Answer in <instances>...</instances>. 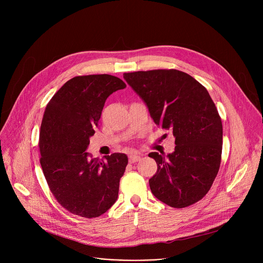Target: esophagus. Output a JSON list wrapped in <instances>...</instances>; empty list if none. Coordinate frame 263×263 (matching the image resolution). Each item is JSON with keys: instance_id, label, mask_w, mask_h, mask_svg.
I'll list each match as a JSON object with an SVG mask.
<instances>
[{"instance_id": "obj_1", "label": "esophagus", "mask_w": 263, "mask_h": 263, "mask_svg": "<svg viewBox=\"0 0 263 263\" xmlns=\"http://www.w3.org/2000/svg\"><path fill=\"white\" fill-rule=\"evenodd\" d=\"M140 158H141V156H140L139 154H137V153L130 154V155H129V162H130V163L137 162V161H139V160H140Z\"/></svg>"}]
</instances>
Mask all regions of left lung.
<instances>
[{
  "instance_id": "left-lung-1",
  "label": "left lung",
  "mask_w": 263,
  "mask_h": 263,
  "mask_svg": "<svg viewBox=\"0 0 263 263\" xmlns=\"http://www.w3.org/2000/svg\"><path fill=\"white\" fill-rule=\"evenodd\" d=\"M124 79L145 103L156 125L175 137V151L148 154L157 173L148 180L164 204L184 208L200 201L218 173L222 125L207 89L177 69L125 72Z\"/></svg>"
}]
</instances>
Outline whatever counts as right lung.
<instances>
[{
    "mask_svg": "<svg viewBox=\"0 0 263 263\" xmlns=\"http://www.w3.org/2000/svg\"><path fill=\"white\" fill-rule=\"evenodd\" d=\"M111 74L68 80L48 103L41 126V164L57 202L82 217H98L116 203L128 164L123 153L92 158L86 152L107 98L124 89Z\"/></svg>",
    "mask_w": 263,
    "mask_h": 263,
    "instance_id": "right-lung-1",
    "label": "right lung"
}]
</instances>
